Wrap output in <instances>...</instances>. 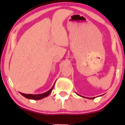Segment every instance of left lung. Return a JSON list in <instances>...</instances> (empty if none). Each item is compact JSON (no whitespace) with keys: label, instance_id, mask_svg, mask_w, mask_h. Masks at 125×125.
<instances>
[{"label":"left lung","instance_id":"8db88e82","mask_svg":"<svg viewBox=\"0 0 125 125\" xmlns=\"http://www.w3.org/2000/svg\"><path fill=\"white\" fill-rule=\"evenodd\" d=\"M80 96H81V95H80ZM81 97H83V96H81ZM88 99H95V97H91V98H89V97H88Z\"/></svg>","mask_w":125,"mask_h":125}]
</instances>
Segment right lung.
Instances as JSON below:
<instances>
[{
    "instance_id": "obj_1",
    "label": "right lung",
    "mask_w": 125,
    "mask_h": 125,
    "mask_svg": "<svg viewBox=\"0 0 125 125\" xmlns=\"http://www.w3.org/2000/svg\"><path fill=\"white\" fill-rule=\"evenodd\" d=\"M54 86V85L52 86V88L48 91L46 92L45 93H43V94H23V93H20L21 94H22L23 96L26 97V99H32V100H40V99H42L43 98L46 97H47L49 94L51 93V92L52 91V89H53Z\"/></svg>"
}]
</instances>
